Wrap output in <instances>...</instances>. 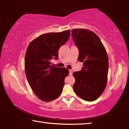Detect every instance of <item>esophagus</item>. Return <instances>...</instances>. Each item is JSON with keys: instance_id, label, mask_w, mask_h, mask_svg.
Here are the masks:
<instances>
[{"instance_id": "obj_1", "label": "esophagus", "mask_w": 129, "mask_h": 129, "mask_svg": "<svg viewBox=\"0 0 129 129\" xmlns=\"http://www.w3.org/2000/svg\"><path fill=\"white\" fill-rule=\"evenodd\" d=\"M72 75H73L72 70H69V75L70 76H72Z\"/></svg>"}]
</instances>
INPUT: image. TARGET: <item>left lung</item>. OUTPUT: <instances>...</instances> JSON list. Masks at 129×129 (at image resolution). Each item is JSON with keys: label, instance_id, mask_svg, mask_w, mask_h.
Returning <instances> with one entry per match:
<instances>
[{"label": "left lung", "instance_id": "obj_1", "mask_svg": "<svg viewBox=\"0 0 129 129\" xmlns=\"http://www.w3.org/2000/svg\"><path fill=\"white\" fill-rule=\"evenodd\" d=\"M72 36L79 49L78 61L82 70L73 73L76 81L73 90L87 101L97 100L103 93L108 81L109 60L106 49L97 35L86 29H73Z\"/></svg>", "mask_w": 129, "mask_h": 129}]
</instances>
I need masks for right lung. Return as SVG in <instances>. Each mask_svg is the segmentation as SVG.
<instances>
[{
  "label": "right lung",
  "mask_w": 129,
  "mask_h": 129,
  "mask_svg": "<svg viewBox=\"0 0 129 129\" xmlns=\"http://www.w3.org/2000/svg\"><path fill=\"white\" fill-rule=\"evenodd\" d=\"M70 32L41 35L29 43L26 51V77L34 93L43 101L49 102L59 97L65 78L69 75L68 69L53 66L51 60L58 59V49L68 40Z\"/></svg>",
  "instance_id": "obj_1"
}]
</instances>
